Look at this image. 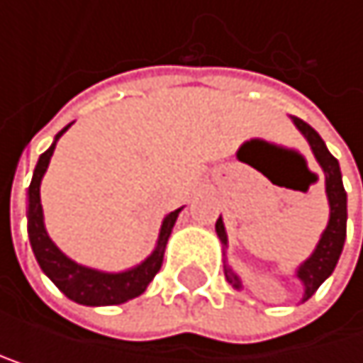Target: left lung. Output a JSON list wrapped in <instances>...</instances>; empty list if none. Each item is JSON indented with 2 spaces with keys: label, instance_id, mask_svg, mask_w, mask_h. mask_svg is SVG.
<instances>
[{
  "label": "left lung",
  "instance_id": "left-lung-1",
  "mask_svg": "<svg viewBox=\"0 0 363 363\" xmlns=\"http://www.w3.org/2000/svg\"><path fill=\"white\" fill-rule=\"evenodd\" d=\"M294 125L301 130V134L307 138L310 143L318 164L323 167L325 171V186H327V196H329V208H331V214H329V225L323 233V238L316 247V251L312 253V257L303 262L301 268H298V279L303 281L305 286V296L303 301L310 298L318 288L320 284L333 273V268L340 259V253H342V247H344V238H347V192H344V186H342V173H340V164L337 160L329 153V149L325 147L323 138L318 136V132L312 128V125H307L305 121L292 116ZM216 233L223 245H227V233H225V225L223 220L218 218L216 220ZM225 277L227 281L235 288L240 290L242 284L240 279L235 277L229 266H225Z\"/></svg>",
  "mask_w": 363,
  "mask_h": 363
}]
</instances>
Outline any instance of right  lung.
<instances>
[{
  "label": "right lung",
  "instance_id": "add662e5",
  "mask_svg": "<svg viewBox=\"0 0 363 363\" xmlns=\"http://www.w3.org/2000/svg\"><path fill=\"white\" fill-rule=\"evenodd\" d=\"M69 130L67 128L56 136V140ZM53 149H56V143H53L40 157L38 164L34 169V177L30 184V201H28V235H30V245L32 251L36 255L38 266L43 268V273L58 286L60 292H65V296H69L71 301L79 303V305H121L130 298L140 296L147 286L151 284V279L155 277V273L162 266V257H164V249L169 242V235L173 231V225L182 212L175 210L171 212L164 223H162L160 229V240L155 251L136 268L125 270V273H99V270L86 268L75 264L73 259H69L56 245L51 242V238L45 231V223H43V208H40V179L49 167V160L53 155Z\"/></svg>",
  "mask_w": 363,
  "mask_h": 363
}]
</instances>
